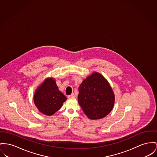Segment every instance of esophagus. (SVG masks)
<instances>
[{
  "instance_id": "34e87169",
  "label": "esophagus",
  "mask_w": 157,
  "mask_h": 157,
  "mask_svg": "<svg viewBox=\"0 0 157 157\" xmlns=\"http://www.w3.org/2000/svg\"><path fill=\"white\" fill-rule=\"evenodd\" d=\"M75 96V95H74V94H70V95H68V97L69 98H74Z\"/></svg>"
}]
</instances>
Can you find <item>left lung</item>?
<instances>
[{
  "label": "left lung",
  "instance_id": "1",
  "mask_svg": "<svg viewBox=\"0 0 157 157\" xmlns=\"http://www.w3.org/2000/svg\"><path fill=\"white\" fill-rule=\"evenodd\" d=\"M114 102L113 89L101 74L94 72L79 86L78 102L90 119L97 120L106 117L112 111Z\"/></svg>",
  "mask_w": 157,
  "mask_h": 157
}]
</instances>
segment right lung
I'll return each mask as SVG.
<instances>
[{"label": "right lung", "instance_id": "add662e5", "mask_svg": "<svg viewBox=\"0 0 157 157\" xmlns=\"http://www.w3.org/2000/svg\"><path fill=\"white\" fill-rule=\"evenodd\" d=\"M67 98L61 92L53 78H46L37 87L34 95V102L42 114L52 115L58 111Z\"/></svg>", "mask_w": 157, "mask_h": 157}]
</instances>
